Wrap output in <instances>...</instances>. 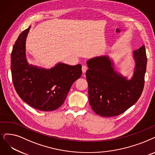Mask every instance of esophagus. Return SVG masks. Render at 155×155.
Here are the masks:
<instances>
[{"mask_svg":"<svg viewBox=\"0 0 155 155\" xmlns=\"http://www.w3.org/2000/svg\"><path fill=\"white\" fill-rule=\"evenodd\" d=\"M87 69H88V68L86 65H83L82 66V71H83V73H85L86 71H87Z\"/></svg>","mask_w":155,"mask_h":155,"instance_id":"obj_1","label":"esophagus"}]
</instances>
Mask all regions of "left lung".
<instances>
[{
  "label": "left lung",
  "instance_id": "obj_1",
  "mask_svg": "<svg viewBox=\"0 0 155 155\" xmlns=\"http://www.w3.org/2000/svg\"><path fill=\"white\" fill-rule=\"evenodd\" d=\"M135 62L132 78L128 80L114 69L108 56L87 61L86 76L89 102L92 110L101 116L113 117L124 113L138 101L143 91L147 57L145 46L134 51Z\"/></svg>",
  "mask_w": 155,
  "mask_h": 155
}]
</instances>
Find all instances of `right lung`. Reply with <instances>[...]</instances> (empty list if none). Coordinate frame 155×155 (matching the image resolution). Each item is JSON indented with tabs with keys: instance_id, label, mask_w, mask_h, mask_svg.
<instances>
[{
	"instance_id": "add662e5",
	"label": "right lung",
	"mask_w": 155,
	"mask_h": 155,
	"mask_svg": "<svg viewBox=\"0 0 155 155\" xmlns=\"http://www.w3.org/2000/svg\"><path fill=\"white\" fill-rule=\"evenodd\" d=\"M29 27L20 34L11 56V69L15 88L22 100L32 107L52 111L65 102L72 84L81 76V65L58 63L49 69L30 65L25 54Z\"/></svg>"
}]
</instances>
